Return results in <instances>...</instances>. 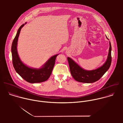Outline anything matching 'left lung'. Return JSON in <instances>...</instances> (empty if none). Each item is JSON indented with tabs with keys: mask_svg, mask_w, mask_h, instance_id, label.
Wrapping results in <instances>:
<instances>
[{
	"mask_svg": "<svg viewBox=\"0 0 123 123\" xmlns=\"http://www.w3.org/2000/svg\"><path fill=\"white\" fill-rule=\"evenodd\" d=\"M107 39L108 37H107ZM111 46L110 41V48L107 59L103 66L97 69L87 71L80 67L71 58L68 57L70 71L73 78L82 83H92L99 80L110 68L111 63Z\"/></svg>",
	"mask_w": 123,
	"mask_h": 123,
	"instance_id": "left-lung-1",
	"label": "left lung"
}]
</instances>
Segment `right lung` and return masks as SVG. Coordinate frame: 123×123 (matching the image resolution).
Returning a JSON list of instances; mask_svg holds the SVG:
<instances>
[{"instance_id":"1","label":"right lung","mask_w":123,"mask_h":123,"mask_svg":"<svg viewBox=\"0 0 123 123\" xmlns=\"http://www.w3.org/2000/svg\"><path fill=\"white\" fill-rule=\"evenodd\" d=\"M26 24V22L19 27L12 43L11 51L13 66L16 72L27 82L30 83L43 82L47 80L51 75L55 59L58 55L51 57L39 68H31L25 65L20 59L17 50V45L21 29Z\"/></svg>"}]
</instances>
